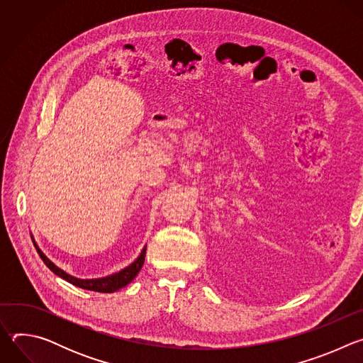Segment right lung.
<instances>
[{
	"instance_id": "right-lung-1",
	"label": "right lung",
	"mask_w": 363,
	"mask_h": 363,
	"mask_svg": "<svg viewBox=\"0 0 363 363\" xmlns=\"http://www.w3.org/2000/svg\"><path fill=\"white\" fill-rule=\"evenodd\" d=\"M33 238V235H31ZM35 248H37V252L38 255L41 257V260L44 262V264L53 272L55 274H57L59 277H62L63 280L69 281L70 284L73 286H77L80 289H84V290H91V291H99V293H113V291H118L119 289L128 286L136 276L138 273L140 272L142 266H143V262H145V254H146V245L142 248L140 254L138 255L136 260L133 263H130L128 267L122 269L121 272L118 273H113L111 276H106V277H99V279H79V277H74L69 273H66L65 270H62L60 267H57L53 262L50 260V258L38 248L37 242L33 240Z\"/></svg>"
}]
</instances>
